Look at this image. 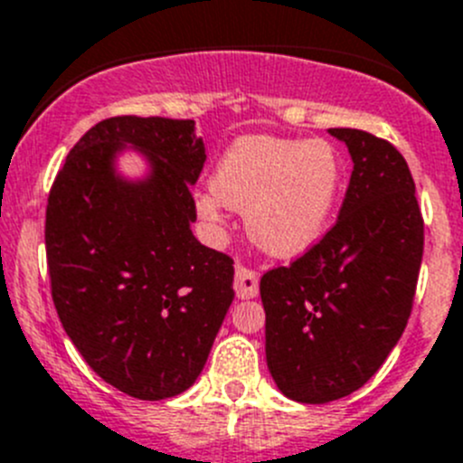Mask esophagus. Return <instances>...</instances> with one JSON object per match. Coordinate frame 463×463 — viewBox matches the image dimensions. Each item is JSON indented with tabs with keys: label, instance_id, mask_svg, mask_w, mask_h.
<instances>
[{
	"label": "esophagus",
	"instance_id": "esophagus-1",
	"mask_svg": "<svg viewBox=\"0 0 463 463\" xmlns=\"http://www.w3.org/2000/svg\"><path fill=\"white\" fill-rule=\"evenodd\" d=\"M235 292L240 299H253L258 295V274L244 265L235 269Z\"/></svg>",
	"mask_w": 463,
	"mask_h": 463
}]
</instances>
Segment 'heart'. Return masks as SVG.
I'll list each match as a JSON object with an SVG mask.
<instances>
[{"label":"heart","instance_id":"heart-1","mask_svg":"<svg viewBox=\"0 0 463 463\" xmlns=\"http://www.w3.org/2000/svg\"><path fill=\"white\" fill-rule=\"evenodd\" d=\"M343 184V159L324 139L241 137L219 159L210 192L196 198L203 222L223 207L244 212L246 231L274 258H297L322 237Z\"/></svg>","mask_w":463,"mask_h":463}]
</instances>
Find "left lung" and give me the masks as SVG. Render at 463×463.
Listing matches in <instances>:
<instances>
[{
  "instance_id": "1",
  "label": "left lung",
  "mask_w": 463,
  "mask_h": 463,
  "mask_svg": "<svg viewBox=\"0 0 463 463\" xmlns=\"http://www.w3.org/2000/svg\"><path fill=\"white\" fill-rule=\"evenodd\" d=\"M329 134L354 162L338 222L260 280L267 368L304 404L347 397L382 368L411 315L425 241L416 184L395 146L363 129Z\"/></svg>"
}]
</instances>
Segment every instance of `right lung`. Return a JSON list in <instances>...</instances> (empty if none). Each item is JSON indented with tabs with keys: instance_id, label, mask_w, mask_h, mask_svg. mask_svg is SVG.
I'll use <instances>...</instances> for the list:
<instances>
[{
	"instance_id": "1",
	"label": "right lung",
	"mask_w": 463,
	"mask_h": 463,
	"mask_svg": "<svg viewBox=\"0 0 463 463\" xmlns=\"http://www.w3.org/2000/svg\"><path fill=\"white\" fill-rule=\"evenodd\" d=\"M125 149L146 159L125 179ZM205 164L194 120L116 116L68 153L47 198L52 299L93 373L137 400H166L203 373L232 304V260L194 237Z\"/></svg>"
}]
</instances>
